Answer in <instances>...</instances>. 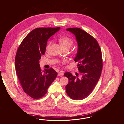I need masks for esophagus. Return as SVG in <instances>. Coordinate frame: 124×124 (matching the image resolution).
I'll return each mask as SVG.
<instances>
[{"mask_svg":"<svg viewBox=\"0 0 124 124\" xmlns=\"http://www.w3.org/2000/svg\"><path fill=\"white\" fill-rule=\"evenodd\" d=\"M62 75H63V73L62 71L59 72L58 73V76H62Z\"/></svg>","mask_w":124,"mask_h":124,"instance_id":"1","label":"esophagus"}]
</instances>
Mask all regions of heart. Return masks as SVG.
Returning a JSON list of instances; mask_svg holds the SVG:
<instances>
[{"instance_id":"heart-1","label":"heart","mask_w":124,"mask_h":124,"mask_svg":"<svg viewBox=\"0 0 124 124\" xmlns=\"http://www.w3.org/2000/svg\"><path fill=\"white\" fill-rule=\"evenodd\" d=\"M58 41H59L61 47H62V48L63 49H65V48L69 49L72 46L73 43V41L71 39L68 37H65V36L60 37L58 39ZM51 43H52V42L51 41H50L48 42L47 46L46 47L47 50L49 49V48L51 44Z\"/></svg>"}]
</instances>
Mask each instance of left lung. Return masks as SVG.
<instances>
[{
  "label": "left lung",
  "instance_id": "left-lung-1",
  "mask_svg": "<svg viewBox=\"0 0 124 124\" xmlns=\"http://www.w3.org/2000/svg\"><path fill=\"white\" fill-rule=\"evenodd\" d=\"M66 31L73 34L78 45L74 61L78 62L79 73L73 75L69 72L64 73L69 79L65 89L71 99L82 100L91 93L100 78L103 59L100 47L93 36L78 28H71Z\"/></svg>",
  "mask_w": 124,
  "mask_h": 124
}]
</instances>
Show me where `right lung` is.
Returning <instances> with one entry per match:
<instances>
[{"instance_id": "1", "label": "right lung", "mask_w": 124, "mask_h": 124, "mask_svg": "<svg viewBox=\"0 0 124 124\" xmlns=\"http://www.w3.org/2000/svg\"><path fill=\"white\" fill-rule=\"evenodd\" d=\"M60 29H35L23 39L17 50L15 67L18 78L24 91L34 99L42 97L57 76L53 68L42 72L39 60L45 53L48 39Z\"/></svg>"}]
</instances>
